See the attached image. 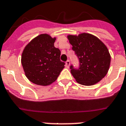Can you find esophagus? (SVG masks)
Returning <instances> with one entry per match:
<instances>
[{"instance_id": "esophagus-1", "label": "esophagus", "mask_w": 126, "mask_h": 126, "mask_svg": "<svg viewBox=\"0 0 126 126\" xmlns=\"http://www.w3.org/2000/svg\"><path fill=\"white\" fill-rule=\"evenodd\" d=\"M65 65H66V67H67V68H69V66H70V61H69V60H67V61H66Z\"/></svg>"}]
</instances>
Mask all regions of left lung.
Returning a JSON list of instances; mask_svg holds the SVG:
<instances>
[{
    "mask_svg": "<svg viewBox=\"0 0 126 126\" xmlns=\"http://www.w3.org/2000/svg\"><path fill=\"white\" fill-rule=\"evenodd\" d=\"M67 38L80 63L79 69L70 67L73 77L84 86L99 82L107 74L110 64L107 46L97 37L88 33L69 35Z\"/></svg>",
    "mask_w": 126,
    "mask_h": 126,
    "instance_id": "obj_1",
    "label": "left lung"
}]
</instances>
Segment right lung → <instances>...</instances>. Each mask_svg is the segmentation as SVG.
Segmentation results:
<instances>
[{"label":"right lung","instance_id":"obj_1","mask_svg":"<svg viewBox=\"0 0 126 126\" xmlns=\"http://www.w3.org/2000/svg\"><path fill=\"white\" fill-rule=\"evenodd\" d=\"M55 38L42 34L33 38L23 49L21 64L27 78L40 86L55 82L65 67L61 51L54 46Z\"/></svg>","mask_w":126,"mask_h":126}]
</instances>
